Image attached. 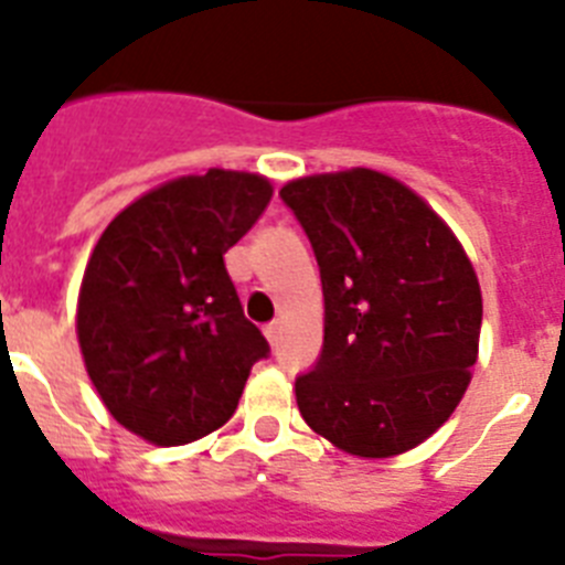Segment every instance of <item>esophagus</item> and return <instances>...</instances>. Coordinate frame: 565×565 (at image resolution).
I'll return each instance as SVG.
<instances>
[{
  "label": "esophagus",
  "mask_w": 565,
  "mask_h": 565,
  "mask_svg": "<svg viewBox=\"0 0 565 565\" xmlns=\"http://www.w3.org/2000/svg\"><path fill=\"white\" fill-rule=\"evenodd\" d=\"M266 339L271 348H277L279 339H282V322H279V319H274L271 326H266Z\"/></svg>",
  "instance_id": "1"
}]
</instances>
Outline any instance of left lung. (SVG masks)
<instances>
[{"mask_svg":"<svg viewBox=\"0 0 565 565\" xmlns=\"http://www.w3.org/2000/svg\"><path fill=\"white\" fill-rule=\"evenodd\" d=\"M311 239L326 337L297 379L317 436L356 458H393L433 436L478 362V274L441 214L367 167L308 174L279 189Z\"/></svg>","mask_w":565,"mask_h":565,"instance_id":"left-lung-1","label":"left lung"}]
</instances>
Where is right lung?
Wrapping results in <instances>:
<instances>
[{
	"label": "right lung",
	"mask_w": 565,
	"mask_h": 565,
	"mask_svg": "<svg viewBox=\"0 0 565 565\" xmlns=\"http://www.w3.org/2000/svg\"><path fill=\"white\" fill-rule=\"evenodd\" d=\"M266 174H181L115 214L84 268L76 333L115 422L181 447L232 418L268 353L243 317L223 254L271 201Z\"/></svg>",
	"instance_id": "add662e5"
}]
</instances>
